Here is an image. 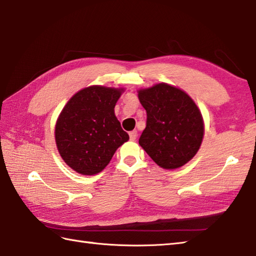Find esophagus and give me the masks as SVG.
Masks as SVG:
<instances>
[{"label":"esophagus","instance_id":"obj_1","mask_svg":"<svg viewBox=\"0 0 256 256\" xmlns=\"http://www.w3.org/2000/svg\"><path fill=\"white\" fill-rule=\"evenodd\" d=\"M128 135L130 140H135L136 138H138V132H136V130H132V132L128 133Z\"/></svg>","mask_w":256,"mask_h":256}]
</instances>
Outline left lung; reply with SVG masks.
<instances>
[{
  "label": "left lung",
  "mask_w": 256,
  "mask_h": 256,
  "mask_svg": "<svg viewBox=\"0 0 256 256\" xmlns=\"http://www.w3.org/2000/svg\"><path fill=\"white\" fill-rule=\"evenodd\" d=\"M147 114L140 145L158 166L176 169L191 160L203 140L204 123L194 101L181 89L155 85L138 92Z\"/></svg>",
  "instance_id": "left-lung-1"
}]
</instances>
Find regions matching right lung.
Wrapping results in <instances>:
<instances>
[{"label":"right lung","mask_w":256,"mask_h":256,"mask_svg":"<svg viewBox=\"0 0 256 256\" xmlns=\"http://www.w3.org/2000/svg\"><path fill=\"white\" fill-rule=\"evenodd\" d=\"M120 89L92 86L75 94L56 126L58 150L66 164L84 176L96 174L110 162L128 134L114 114Z\"/></svg>","instance_id":"obj_1"}]
</instances>
